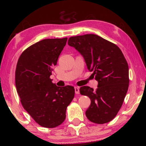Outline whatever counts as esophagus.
Masks as SVG:
<instances>
[{"label": "esophagus", "instance_id": "1", "mask_svg": "<svg viewBox=\"0 0 146 146\" xmlns=\"http://www.w3.org/2000/svg\"><path fill=\"white\" fill-rule=\"evenodd\" d=\"M75 91L76 94H79V88L78 87H75Z\"/></svg>", "mask_w": 146, "mask_h": 146}]
</instances>
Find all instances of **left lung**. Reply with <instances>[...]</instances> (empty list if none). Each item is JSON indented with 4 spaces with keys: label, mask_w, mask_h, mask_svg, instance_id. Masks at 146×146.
Here are the masks:
<instances>
[{
    "label": "left lung",
    "mask_w": 146,
    "mask_h": 146,
    "mask_svg": "<svg viewBox=\"0 0 146 146\" xmlns=\"http://www.w3.org/2000/svg\"><path fill=\"white\" fill-rule=\"evenodd\" d=\"M68 44L82 55L91 75L98 81L94 90L89 86L80 88L81 95L91 100L86 115L98 124L111 121L122 106L129 87V68L120 49L94 34L71 36Z\"/></svg>",
    "instance_id": "left-lung-1"
}]
</instances>
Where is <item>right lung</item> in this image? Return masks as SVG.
Wrapping results in <instances>:
<instances>
[{
	"label": "right lung",
	"mask_w": 146,
	"mask_h": 146,
	"mask_svg": "<svg viewBox=\"0 0 146 146\" xmlns=\"http://www.w3.org/2000/svg\"><path fill=\"white\" fill-rule=\"evenodd\" d=\"M67 40L66 37L39 41L26 49L17 64L15 85L21 102L44 127L53 128L64 122L66 109L75 96L73 86L58 87L50 78Z\"/></svg>",
	"instance_id": "add662e5"
}]
</instances>
